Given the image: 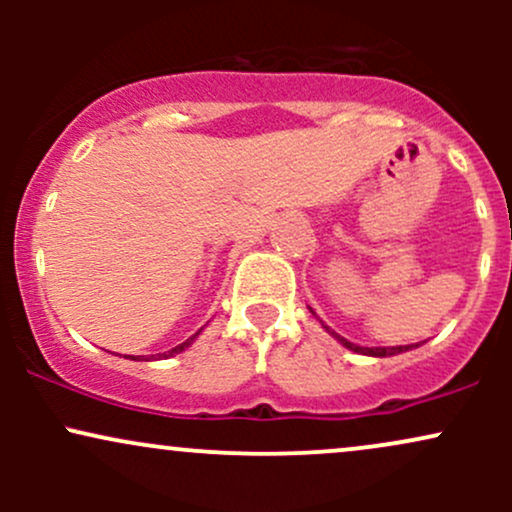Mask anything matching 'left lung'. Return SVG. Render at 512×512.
I'll list each match as a JSON object with an SVG mask.
<instances>
[{"instance_id": "8db88e82", "label": "left lung", "mask_w": 512, "mask_h": 512, "mask_svg": "<svg viewBox=\"0 0 512 512\" xmlns=\"http://www.w3.org/2000/svg\"><path fill=\"white\" fill-rule=\"evenodd\" d=\"M310 313H313V310H310ZM313 315H315V313H313ZM315 317H317V315H315ZM317 320H320V317H317ZM320 322H322V320H320ZM322 327H325V330L330 332L332 337L337 339L339 344L346 346V349H349V351H356V354H363V356H375V358L397 356V354H402V351L416 349V346H419V344H409V346H358V344H354V342H349V339H344L342 334H337L334 330H330V327H327L325 322H322Z\"/></svg>"}]
</instances>
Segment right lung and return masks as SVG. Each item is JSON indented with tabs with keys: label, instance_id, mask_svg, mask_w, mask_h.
Listing matches in <instances>:
<instances>
[{
	"label": "right lung",
	"instance_id": "obj_1",
	"mask_svg": "<svg viewBox=\"0 0 512 512\" xmlns=\"http://www.w3.org/2000/svg\"><path fill=\"white\" fill-rule=\"evenodd\" d=\"M202 330H204V327H202ZM202 330H199V332H195V334H192V337H190V339H185V342H182V344H178V346H173V349H170V351H166V354H158V356H161V358H168V356H175V354H180V351H185V349H187V346H190L192 342H195V339L199 337V334H202ZM151 358H154V356H151ZM132 361H142V358H139V356H132ZM144 361H149V358H144Z\"/></svg>",
	"mask_w": 512,
	"mask_h": 512
}]
</instances>
